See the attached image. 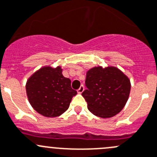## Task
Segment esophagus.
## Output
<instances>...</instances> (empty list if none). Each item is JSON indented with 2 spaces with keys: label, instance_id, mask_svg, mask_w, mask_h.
<instances>
[{
  "label": "esophagus",
  "instance_id": "esophagus-1",
  "mask_svg": "<svg viewBox=\"0 0 157 157\" xmlns=\"http://www.w3.org/2000/svg\"><path fill=\"white\" fill-rule=\"evenodd\" d=\"M83 90H84V86H83V85H81V86H80V88L77 90V93H78V94H82Z\"/></svg>",
  "mask_w": 157,
  "mask_h": 157
}]
</instances>
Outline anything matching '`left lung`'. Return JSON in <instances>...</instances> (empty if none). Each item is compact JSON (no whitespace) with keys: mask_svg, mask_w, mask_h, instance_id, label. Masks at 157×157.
<instances>
[{"mask_svg":"<svg viewBox=\"0 0 157 157\" xmlns=\"http://www.w3.org/2000/svg\"><path fill=\"white\" fill-rule=\"evenodd\" d=\"M82 93L87 108L94 115L109 118L119 113L127 103L130 92L128 77L115 67H94L86 72Z\"/></svg>","mask_w":157,"mask_h":157,"instance_id":"left-lung-1","label":"left lung"}]
</instances>
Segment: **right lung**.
<instances>
[{
  "label": "right lung",
  "instance_id": "obj_1",
  "mask_svg": "<svg viewBox=\"0 0 157 157\" xmlns=\"http://www.w3.org/2000/svg\"><path fill=\"white\" fill-rule=\"evenodd\" d=\"M71 81L62 74L60 66L43 67L33 73L26 83V91L32 107L46 117H59L69 108L77 91Z\"/></svg>",
  "mask_w": 157,
  "mask_h": 157
}]
</instances>
